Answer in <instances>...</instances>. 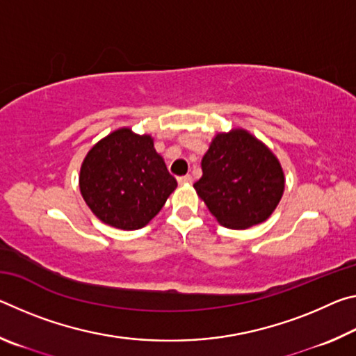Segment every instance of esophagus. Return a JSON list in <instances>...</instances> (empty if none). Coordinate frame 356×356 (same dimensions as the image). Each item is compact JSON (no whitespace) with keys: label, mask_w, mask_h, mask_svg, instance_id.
Returning <instances> with one entry per match:
<instances>
[{"label":"esophagus","mask_w":356,"mask_h":356,"mask_svg":"<svg viewBox=\"0 0 356 356\" xmlns=\"http://www.w3.org/2000/svg\"><path fill=\"white\" fill-rule=\"evenodd\" d=\"M177 182H179L180 185H184V184H191V182H193V177L190 176V174H186V176H180V177H177Z\"/></svg>","instance_id":"esophagus-1"}]
</instances>
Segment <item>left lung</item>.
<instances>
[{"mask_svg":"<svg viewBox=\"0 0 356 356\" xmlns=\"http://www.w3.org/2000/svg\"><path fill=\"white\" fill-rule=\"evenodd\" d=\"M195 184L210 213L229 229L259 225L273 213L284 191V174L270 150L245 130L213 138Z\"/></svg>","mask_w":356,"mask_h":356,"instance_id":"1","label":"left lung"}]
</instances>
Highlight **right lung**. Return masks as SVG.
Wrapping results in <instances>:
<instances>
[{
	"label": "right lung",
	"instance_id": "add662e5",
	"mask_svg": "<svg viewBox=\"0 0 356 356\" xmlns=\"http://www.w3.org/2000/svg\"><path fill=\"white\" fill-rule=\"evenodd\" d=\"M174 179L149 135L113 131L89 150L80 171L83 200L113 227L141 229L176 190Z\"/></svg>",
	"mask_w": 356,
	"mask_h": 356
}]
</instances>
